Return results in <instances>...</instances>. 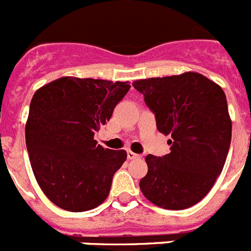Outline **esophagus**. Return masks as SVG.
Masks as SVG:
<instances>
[{"label":"esophagus","instance_id":"34e87169","mask_svg":"<svg viewBox=\"0 0 251 251\" xmlns=\"http://www.w3.org/2000/svg\"><path fill=\"white\" fill-rule=\"evenodd\" d=\"M127 156L129 160H133V158L140 157V155H137V153H134V152H132V151H127Z\"/></svg>","mask_w":251,"mask_h":251}]
</instances>
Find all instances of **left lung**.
Segmentation results:
<instances>
[{"instance_id": "8db88e82", "label": "left lung", "mask_w": 251, "mask_h": 251, "mask_svg": "<svg viewBox=\"0 0 251 251\" xmlns=\"http://www.w3.org/2000/svg\"><path fill=\"white\" fill-rule=\"evenodd\" d=\"M155 113L170 153L146 156L143 196L165 209L189 208L213 187L231 143L232 122L220 85L198 72L142 78L132 83Z\"/></svg>"}]
</instances>
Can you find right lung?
Wrapping results in <instances>:
<instances>
[{"mask_svg":"<svg viewBox=\"0 0 251 251\" xmlns=\"http://www.w3.org/2000/svg\"><path fill=\"white\" fill-rule=\"evenodd\" d=\"M129 89L128 81L66 76L35 91L25 124L26 149L40 189L57 207L83 212L108 198L127 152L104 149L94 134Z\"/></svg>","mask_w":251,"mask_h":251,"instance_id":"add662e5","label":"right lung"}]
</instances>
